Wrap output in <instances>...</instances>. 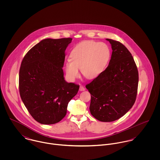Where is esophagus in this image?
<instances>
[{
  "mask_svg": "<svg viewBox=\"0 0 160 160\" xmlns=\"http://www.w3.org/2000/svg\"><path fill=\"white\" fill-rule=\"evenodd\" d=\"M85 90H86V89L83 86H80V88H79V91H84Z\"/></svg>",
  "mask_w": 160,
  "mask_h": 160,
  "instance_id": "obj_1",
  "label": "esophagus"
}]
</instances>
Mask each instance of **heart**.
<instances>
[{
	"instance_id": "obj_1",
	"label": "heart",
	"mask_w": 160,
	"mask_h": 160,
	"mask_svg": "<svg viewBox=\"0 0 160 160\" xmlns=\"http://www.w3.org/2000/svg\"><path fill=\"white\" fill-rule=\"evenodd\" d=\"M71 60L65 63V70L69 80L75 81L82 75L89 79L97 78L107 68L110 58L111 49L105 42L84 41L75 46L70 53Z\"/></svg>"
}]
</instances>
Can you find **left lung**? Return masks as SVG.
I'll return each instance as SVG.
<instances>
[{
	"label": "left lung",
	"instance_id": "8db88e82",
	"mask_svg": "<svg viewBox=\"0 0 160 160\" xmlns=\"http://www.w3.org/2000/svg\"><path fill=\"white\" fill-rule=\"evenodd\" d=\"M112 54L105 71L86 86L91 94L90 112L97 120L112 122L123 116L134 105L138 73L128 49L110 39Z\"/></svg>",
	"mask_w": 160,
	"mask_h": 160
}]
</instances>
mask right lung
<instances>
[{
	"label": "right lung",
	"instance_id": "add662e5",
	"mask_svg": "<svg viewBox=\"0 0 160 160\" xmlns=\"http://www.w3.org/2000/svg\"><path fill=\"white\" fill-rule=\"evenodd\" d=\"M72 38L45 39L31 48L23 58L19 72V90L32 117L42 124L60 121L69 102L79 86L64 78L65 50Z\"/></svg>",
	"mask_w": 160,
	"mask_h": 160
}]
</instances>
